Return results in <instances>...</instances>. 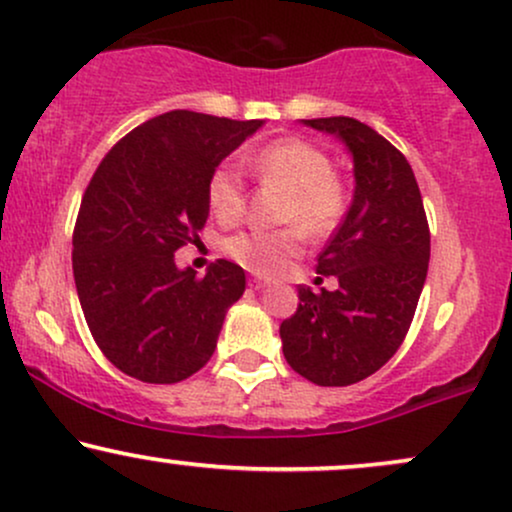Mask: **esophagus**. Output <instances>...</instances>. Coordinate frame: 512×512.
Masks as SVG:
<instances>
[{
    "mask_svg": "<svg viewBox=\"0 0 512 512\" xmlns=\"http://www.w3.org/2000/svg\"><path fill=\"white\" fill-rule=\"evenodd\" d=\"M249 287H251V290H263V287H268V282L261 280V278H251Z\"/></svg>",
    "mask_w": 512,
    "mask_h": 512,
    "instance_id": "34e87169",
    "label": "esophagus"
}]
</instances>
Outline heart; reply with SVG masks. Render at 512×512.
Wrapping results in <instances>:
<instances>
[{
	"mask_svg": "<svg viewBox=\"0 0 512 512\" xmlns=\"http://www.w3.org/2000/svg\"><path fill=\"white\" fill-rule=\"evenodd\" d=\"M246 167L266 186L285 191L280 222L297 225L309 237H326L345 213V191L333 174V162L321 148L299 138H278L244 158ZM244 182L230 165H220L208 179L210 213L222 225L244 215ZM225 254L256 275H275L302 249L296 227L278 232H237L227 239Z\"/></svg>",
	"mask_w": 512,
	"mask_h": 512,
	"instance_id": "obj_1",
	"label": "heart"
}]
</instances>
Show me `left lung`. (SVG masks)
I'll use <instances>...</instances> for the list:
<instances>
[{
  "label": "left lung",
  "mask_w": 512,
  "mask_h": 512,
  "mask_svg": "<svg viewBox=\"0 0 512 512\" xmlns=\"http://www.w3.org/2000/svg\"><path fill=\"white\" fill-rule=\"evenodd\" d=\"M338 136L354 162L345 220L316 270L338 290L299 285V306L282 321L287 364L316 386H352L398 352L429 270L431 234L417 179L393 143L352 117L302 119Z\"/></svg>",
  "instance_id": "8db88e82"
}]
</instances>
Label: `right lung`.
I'll list each match as a JSON object with an SVG mask.
<instances>
[{
	"label": "right lung",
	"instance_id": "1",
	"mask_svg": "<svg viewBox=\"0 0 512 512\" xmlns=\"http://www.w3.org/2000/svg\"><path fill=\"white\" fill-rule=\"evenodd\" d=\"M263 124L165 112L129 131L90 179L74 227L76 292L93 340L126 376L179 383L213 357L246 275L220 258L196 278L174 251L206 225L210 174Z\"/></svg>",
	"mask_w": 512,
	"mask_h": 512
}]
</instances>
